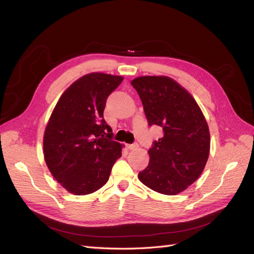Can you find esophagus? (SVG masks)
<instances>
[{"label":"esophagus","instance_id":"obj_1","mask_svg":"<svg viewBox=\"0 0 254 254\" xmlns=\"http://www.w3.org/2000/svg\"><path fill=\"white\" fill-rule=\"evenodd\" d=\"M126 147L128 148V149H134V148H136L137 147V144H126Z\"/></svg>","mask_w":254,"mask_h":254}]
</instances>
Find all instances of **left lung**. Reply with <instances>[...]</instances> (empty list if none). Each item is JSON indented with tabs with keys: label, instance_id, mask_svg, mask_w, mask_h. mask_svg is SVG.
<instances>
[{
	"label": "left lung",
	"instance_id": "left-lung-1",
	"mask_svg": "<svg viewBox=\"0 0 254 254\" xmlns=\"http://www.w3.org/2000/svg\"><path fill=\"white\" fill-rule=\"evenodd\" d=\"M148 125L163 129L149 148V164L139 173L146 187L176 195L201 175L210 152V132L196 101L166 76H142L131 81Z\"/></svg>",
	"mask_w": 254,
	"mask_h": 254
}]
</instances>
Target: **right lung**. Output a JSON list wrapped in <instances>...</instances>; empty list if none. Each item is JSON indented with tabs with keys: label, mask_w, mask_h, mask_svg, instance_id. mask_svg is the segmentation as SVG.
<instances>
[{
	"label": "right lung",
	"mask_w": 254,
	"mask_h": 254,
	"mask_svg": "<svg viewBox=\"0 0 254 254\" xmlns=\"http://www.w3.org/2000/svg\"><path fill=\"white\" fill-rule=\"evenodd\" d=\"M122 81V76L104 73L82 76L61 95L45 128V162L54 178L74 195L104 187L122 156V145L112 140L104 120L107 98Z\"/></svg>",
	"instance_id": "add662e5"
}]
</instances>
